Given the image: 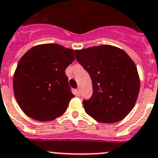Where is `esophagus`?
I'll return each mask as SVG.
<instances>
[{
    "label": "esophagus",
    "mask_w": 158,
    "mask_h": 158,
    "mask_svg": "<svg viewBox=\"0 0 158 158\" xmlns=\"http://www.w3.org/2000/svg\"><path fill=\"white\" fill-rule=\"evenodd\" d=\"M75 93H76V94L77 96L80 95V90H79V89H77L75 90Z\"/></svg>",
    "instance_id": "1"
}]
</instances>
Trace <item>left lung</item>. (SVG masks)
Masks as SVG:
<instances>
[{"instance_id":"1","label":"left lung","mask_w":158,"mask_h":158,"mask_svg":"<svg viewBox=\"0 0 158 158\" xmlns=\"http://www.w3.org/2000/svg\"><path fill=\"white\" fill-rule=\"evenodd\" d=\"M75 52L92 80V98L83 102L86 114L102 123L121 121L133 110L139 94L140 77L135 63L121 48L110 44Z\"/></svg>"}]
</instances>
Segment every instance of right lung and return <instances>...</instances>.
Here are the masks:
<instances>
[{
    "mask_svg": "<svg viewBox=\"0 0 158 158\" xmlns=\"http://www.w3.org/2000/svg\"><path fill=\"white\" fill-rule=\"evenodd\" d=\"M74 50L57 44L35 45L20 59L13 74L17 104L29 118L49 121L64 114L74 97L64 70Z\"/></svg>",
    "mask_w": 158,
    "mask_h": 158,
    "instance_id": "add662e5",
    "label": "right lung"
}]
</instances>
